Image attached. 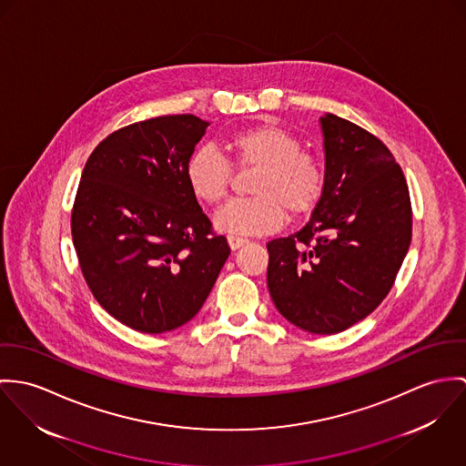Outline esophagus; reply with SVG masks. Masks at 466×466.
I'll return each instance as SVG.
<instances>
[{"instance_id":"1","label":"esophagus","mask_w":466,"mask_h":466,"mask_svg":"<svg viewBox=\"0 0 466 466\" xmlns=\"http://www.w3.org/2000/svg\"><path fill=\"white\" fill-rule=\"evenodd\" d=\"M245 245H248V239L236 238V236H228V247H230L232 250H239V248H243Z\"/></svg>"}]
</instances>
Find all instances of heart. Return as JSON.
Returning <instances> with one entry per match:
<instances>
[{
	"mask_svg": "<svg viewBox=\"0 0 466 466\" xmlns=\"http://www.w3.org/2000/svg\"><path fill=\"white\" fill-rule=\"evenodd\" d=\"M300 141L275 125H258L234 132L227 139L232 160L245 169H258L250 193L254 198L234 200L219 208L214 227L230 236H260L277 230L286 218L306 216L318 206L325 173L319 160L300 150ZM191 195L204 204H219L230 187V166L216 150L204 147L186 162Z\"/></svg>",
	"mask_w": 466,
	"mask_h": 466,
	"instance_id": "heart-1",
	"label": "heart"
}]
</instances>
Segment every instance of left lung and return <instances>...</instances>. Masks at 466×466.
Instances as JSON below:
<instances>
[{
    "instance_id": "8db88e82",
    "label": "left lung",
    "mask_w": 466,
    "mask_h": 466,
    "mask_svg": "<svg viewBox=\"0 0 466 466\" xmlns=\"http://www.w3.org/2000/svg\"><path fill=\"white\" fill-rule=\"evenodd\" d=\"M319 127L323 195L304 228L266 245L268 289L289 323L336 334L390 293L411 245V200L382 141L334 114Z\"/></svg>"
}]
</instances>
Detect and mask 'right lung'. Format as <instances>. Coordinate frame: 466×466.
Returning a JSON list of instances; mask_svg holds the SVG:
<instances>
[{"label":"right lung","instance_id":"right-lung-1","mask_svg":"<svg viewBox=\"0 0 466 466\" xmlns=\"http://www.w3.org/2000/svg\"><path fill=\"white\" fill-rule=\"evenodd\" d=\"M208 125L193 114L128 125L82 171L71 214L78 262L98 304L134 330L193 319L230 256L184 173Z\"/></svg>","mask_w":466,"mask_h":466}]
</instances>
